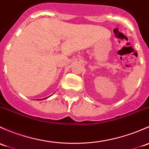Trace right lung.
<instances>
[{
  "label": "right lung",
  "mask_w": 149,
  "mask_h": 149,
  "mask_svg": "<svg viewBox=\"0 0 149 149\" xmlns=\"http://www.w3.org/2000/svg\"><path fill=\"white\" fill-rule=\"evenodd\" d=\"M47 97H46V98H44V99H47Z\"/></svg>",
  "instance_id": "1"
}]
</instances>
